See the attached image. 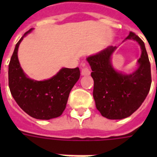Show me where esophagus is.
<instances>
[{
	"instance_id": "1",
	"label": "esophagus",
	"mask_w": 157,
	"mask_h": 157,
	"mask_svg": "<svg viewBox=\"0 0 157 157\" xmlns=\"http://www.w3.org/2000/svg\"><path fill=\"white\" fill-rule=\"evenodd\" d=\"M90 74V69L87 66L83 67L81 68V75L82 76H89Z\"/></svg>"
}]
</instances>
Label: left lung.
<instances>
[{"mask_svg":"<svg viewBox=\"0 0 157 157\" xmlns=\"http://www.w3.org/2000/svg\"><path fill=\"white\" fill-rule=\"evenodd\" d=\"M126 39H133L141 46L139 67L130 75L113 69L110 59L116 47L109 46L87 58L94 79L93 96L96 108L107 119L120 120L131 116L145 100L151 88V64L144 42L133 32Z\"/></svg>","mask_w":157,"mask_h":157,"instance_id":"1","label":"left lung"}]
</instances>
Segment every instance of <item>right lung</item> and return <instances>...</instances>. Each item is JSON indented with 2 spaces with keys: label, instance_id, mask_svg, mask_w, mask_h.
<instances>
[{
  "label": "right lung",
  "instance_id": "obj_1",
  "mask_svg": "<svg viewBox=\"0 0 157 157\" xmlns=\"http://www.w3.org/2000/svg\"><path fill=\"white\" fill-rule=\"evenodd\" d=\"M23 38L16 44L9 64L11 94L18 106L33 118L50 120L60 117L66 107L71 89L80 78V69L62 68L52 78L42 81L28 78L18 59V48Z\"/></svg>",
  "mask_w": 157,
  "mask_h": 157
}]
</instances>
